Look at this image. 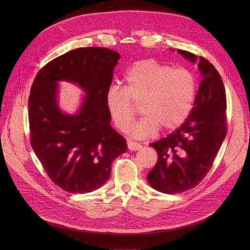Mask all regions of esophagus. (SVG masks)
I'll use <instances>...</instances> for the list:
<instances>
[{
  "instance_id": "obj_1",
  "label": "esophagus",
  "mask_w": 250,
  "mask_h": 250,
  "mask_svg": "<svg viewBox=\"0 0 250 250\" xmlns=\"http://www.w3.org/2000/svg\"><path fill=\"white\" fill-rule=\"evenodd\" d=\"M127 146H128V149L131 150V151H137V150H140L142 148L141 144H139L137 142H132V141H128Z\"/></svg>"
}]
</instances>
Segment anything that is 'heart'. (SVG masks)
<instances>
[{
	"label": "heart",
	"instance_id": "1",
	"mask_svg": "<svg viewBox=\"0 0 250 250\" xmlns=\"http://www.w3.org/2000/svg\"><path fill=\"white\" fill-rule=\"evenodd\" d=\"M126 85H110L105 105L110 120L120 131L129 129L134 118V104L141 103L144 116L131 128L134 138L145 139L160 127L176 129L193 108L197 80L190 70L145 59L135 62L125 76Z\"/></svg>",
	"mask_w": 250,
	"mask_h": 250
}]
</instances>
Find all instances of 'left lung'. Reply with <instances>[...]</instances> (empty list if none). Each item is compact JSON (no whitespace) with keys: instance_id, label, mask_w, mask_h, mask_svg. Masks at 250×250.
<instances>
[{"instance_id":"8db88e82","label":"left lung","mask_w":250,"mask_h":250,"mask_svg":"<svg viewBox=\"0 0 250 250\" xmlns=\"http://www.w3.org/2000/svg\"><path fill=\"white\" fill-rule=\"evenodd\" d=\"M195 63L202 80L194 106L184 124L168 137L151 143L158 154L147 179L155 190L177 194L190 190L206 177L228 133L226 94L220 74L204 57L177 50Z\"/></svg>"}]
</instances>
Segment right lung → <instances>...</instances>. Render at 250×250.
Instances as JSON below:
<instances>
[{"instance_id":"add662e5","label":"right lung","mask_w":250,"mask_h":250,"mask_svg":"<svg viewBox=\"0 0 250 250\" xmlns=\"http://www.w3.org/2000/svg\"><path fill=\"white\" fill-rule=\"evenodd\" d=\"M118 52L79 48L51 60L30 90V144L50 179L62 190L84 194L108 180L111 164L127 151L126 140L110 126L105 94L118 63ZM77 83L87 96L76 115L57 104V81Z\"/></svg>"}]
</instances>
